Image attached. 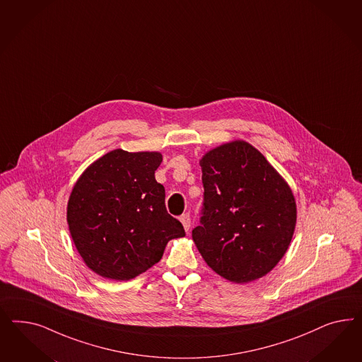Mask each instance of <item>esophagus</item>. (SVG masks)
Listing matches in <instances>:
<instances>
[{
    "label": "esophagus",
    "mask_w": 362,
    "mask_h": 362,
    "mask_svg": "<svg viewBox=\"0 0 362 362\" xmlns=\"http://www.w3.org/2000/svg\"><path fill=\"white\" fill-rule=\"evenodd\" d=\"M180 221H182V224H183L185 230L188 232L189 228H191V218H189V215H188V214H183V215L180 216Z\"/></svg>",
    "instance_id": "esophagus-1"
}]
</instances>
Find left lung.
Returning a JSON list of instances; mask_svg holds the SVG:
<instances>
[{
  "label": "left lung",
  "mask_w": 362,
  "mask_h": 362,
  "mask_svg": "<svg viewBox=\"0 0 362 362\" xmlns=\"http://www.w3.org/2000/svg\"><path fill=\"white\" fill-rule=\"evenodd\" d=\"M203 207L192 239L206 263L244 284L272 271L292 240L296 203L289 186L250 143L203 156Z\"/></svg>",
  "instance_id": "obj_1"
}]
</instances>
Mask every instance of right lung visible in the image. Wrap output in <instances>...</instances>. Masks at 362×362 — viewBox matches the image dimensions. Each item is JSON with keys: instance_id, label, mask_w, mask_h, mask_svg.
Here are the masks:
<instances>
[{"instance_id": "add662e5", "label": "right lung", "mask_w": 362, "mask_h": 362, "mask_svg": "<svg viewBox=\"0 0 362 362\" xmlns=\"http://www.w3.org/2000/svg\"><path fill=\"white\" fill-rule=\"evenodd\" d=\"M159 153L114 150L88 165L67 203L70 235L91 271L130 280L158 263L171 239L185 228L165 204L155 180Z\"/></svg>"}]
</instances>
